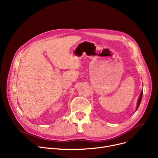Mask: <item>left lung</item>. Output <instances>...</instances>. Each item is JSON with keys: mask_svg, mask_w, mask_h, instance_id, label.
I'll return each mask as SVG.
<instances>
[{"mask_svg": "<svg viewBox=\"0 0 158 158\" xmlns=\"http://www.w3.org/2000/svg\"><path fill=\"white\" fill-rule=\"evenodd\" d=\"M142 94H143V91H142V92H141L140 95V97H139V98H138V103H137V107H136V110L138 109V108L139 105H140V102H141V101H142Z\"/></svg>", "mask_w": 158, "mask_h": 158, "instance_id": "1", "label": "left lung"}]
</instances>
